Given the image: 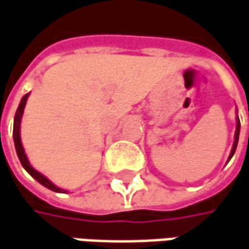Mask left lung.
<instances>
[{
  "instance_id": "left-lung-1",
  "label": "left lung",
  "mask_w": 249,
  "mask_h": 249,
  "mask_svg": "<svg viewBox=\"0 0 249 249\" xmlns=\"http://www.w3.org/2000/svg\"><path fill=\"white\" fill-rule=\"evenodd\" d=\"M240 119L237 116V127H235V136H234V144H232V148H231V153L230 157H229V161L231 160V157L234 156V153H235V148H237V144H238V136H240Z\"/></svg>"
}]
</instances>
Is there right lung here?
Wrapping results in <instances>:
<instances>
[{
  "label": "right lung",
  "instance_id": "obj_1",
  "mask_svg": "<svg viewBox=\"0 0 249 249\" xmlns=\"http://www.w3.org/2000/svg\"><path fill=\"white\" fill-rule=\"evenodd\" d=\"M28 96H29V93L23 95V98L20 99V104H19L18 109H17V113H15V118H14V143H15V150H17L19 161H20L22 167L25 168L39 183H42L43 186H46L47 189L54 191V192H66L63 189L57 188L54 183H52L44 175H42L40 172H37L35 168L32 167L31 164H29V161H28V157L25 154V150L22 147V142H20V120H22V115H23V109H25V105H26Z\"/></svg>",
  "mask_w": 249,
  "mask_h": 249
}]
</instances>
